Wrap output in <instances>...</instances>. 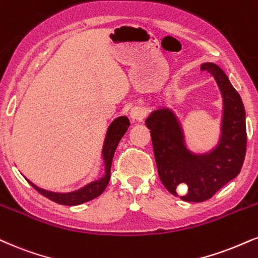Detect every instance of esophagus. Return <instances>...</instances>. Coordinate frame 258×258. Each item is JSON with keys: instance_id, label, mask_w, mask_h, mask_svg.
<instances>
[{"instance_id": "obj_1", "label": "esophagus", "mask_w": 258, "mask_h": 258, "mask_svg": "<svg viewBox=\"0 0 258 258\" xmlns=\"http://www.w3.org/2000/svg\"><path fill=\"white\" fill-rule=\"evenodd\" d=\"M130 115H131L132 120L142 121L145 116V110L143 109L142 107H135V108H132L131 111H130Z\"/></svg>"}]
</instances>
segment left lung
<instances>
[{
	"mask_svg": "<svg viewBox=\"0 0 258 258\" xmlns=\"http://www.w3.org/2000/svg\"><path fill=\"white\" fill-rule=\"evenodd\" d=\"M218 83L223 98L221 137L219 144L206 154H194L185 147L184 132L175 114L168 108L154 110L145 125L150 130L159 176L173 196L180 186H187L186 202H204L234 179L243 167L246 153V126L243 101L216 64L203 63Z\"/></svg>",
	"mask_w": 258,
	"mask_h": 258,
	"instance_id": "obj_1",
	"label": "left lung"
}]
</instances>
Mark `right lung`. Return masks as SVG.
Returning <instances> with one entry per match:
<instances>
[{
    "mask_svg": "<svg viewBox=\"0 0 258 258\" xmlns=\"http://www.w3.org/2000/svg\"><path fill=\"white\" fill-rule=\"evenodd\" d=\"M128 126L130 120L127 119L126 116H119L110 123V126L108 127L107 135H105L103 149H102V156H103V162L105 167L104 175L102 176L101 179L95 180V181L84 186L80 190L68 192V194H57V192L43 190V188L36 186L33 182H31L30 180H26L30 182L31 186H32L35 190L39 192L40 195H43L44 197L55 202V203L63 204V206H78V204L94 200V198L98 197L99 195L105 190L108 182H109L110 167L111 161H113L114 157V153H115L117 144H119L122 136L126 133Z\"/></svg>",
    "mask_w": 258,
    "mask_h": 258,
    "instance_id": "right-lung-1",
    "label": "right lung"
}]
</instances>
